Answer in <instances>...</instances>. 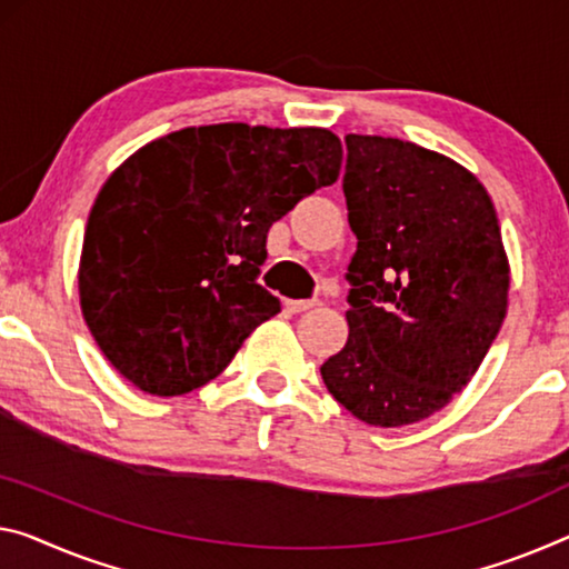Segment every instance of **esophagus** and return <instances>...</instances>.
Wrapping results in <instances>:
<instances>
[{"label":"esophagus","mask_w":569,"mask_h":569,"mask_svg":"<svg viewBox=\"0 0 569 569\" xmlns=\"http://www.w3.org/2000/svg\"><path fill=\"white\" fill-rule=\"evenodd\" d=\"M320 300H284V308L290 312H305L318 308Z\"/></svg>","instance_id":"esophagus-1"}]
</instances>
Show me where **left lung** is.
I'll list each match as a JSON object with an SVG mask.
<instances>
[{
	"label": "left lung",
	"mask_w": 569,
	"mask_h": 569,
	"mask_svg": "<svg viewBox=\"0 0 569 569\" xmlns=\"http://www.w3.org/2000/svg\"><path fill=\"white\" fill-rule=\"evenodd\" d=\"M348 343L320 366L373 427L430 417L473 379L501 330L509 261L473 172L395 137H346Z\"/></svg>",
	"instance_id": "1"
}]
</instances>
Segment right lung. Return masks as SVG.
<instances>
[{"label": "right lung", "instance_id": "add662e5", "mask_svg": "<svg viewBox=\"0 0 569 569\" xmlns=\"http://www.w3.org/2000/svg\"><path fill=\"white\" fill-rule=\"evenodd\" d=\"M340 139L318 127H188L137 150L86 223L78 292L113 369L154 397L216 379L279 300L257 282L267 233L333 186Z\"/></svg>", "mask_w": 569, "mask_h": 569}]
</instances>
